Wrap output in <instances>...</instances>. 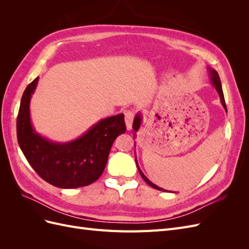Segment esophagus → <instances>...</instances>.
Returning a JSON list of instances; mask_svg holds the SVG:
<instances>
[{"label": "esophagus", "mask_w": 249, "mask_h": 249, "mask_svg": "<svg viewBox=\"0 0 249 249\" xmlns=\"http://www.w3.org/2000/svg\"><path fill=\"white\" fill-rule=\"evenodd\" d=\"M124 119H125V125H126V130L129 131L132 129V124H133V119H134V112L131 110H126L124 112Z\"/></svg>", "instance_id": "1"}]
</instances>
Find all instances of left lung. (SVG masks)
Masks as SVG:
<instances>
[{"label": "left lung", "instance_id": "1", "mask_svg": "<svg viewBox=\"0 0 249 249\" xmlns=\"http://www.w3.org/2000/svg\"><path fill=\"white\" fill-rule=\"evenodd\" d=\"M208 71H209L210 81H211V83H212V85L215 87V89L217 90L218 94H219V96H220V102H221V104H222V106H223V108H224L225 112H228L227 106H225V101H224V95H223V91H222V87H221V81H220L219 76H218V72H217L215 70H213V69H210V67H208ZM141 123H142V115L140 114V113H137V115L135 116V118H134V123H133V130H134V132H135V133H137V132H138V130L140 129ZM135 137H136V134H134V138H135ZM135 160H136V164H137V167H138V170H139L140 176L142 177V178L144 179L145 182H146L150 187H153L154 189L160 190V191H166V190H164L163 188L158 187L157 185H155L154 183L150 182V180H149V179H148L144 175H143V172L141 171V169H140V168H139V166H138L137 159H136V155H135Z\"/></svg>", "mask_w": 249, "mask_h": 249}]
</instances>
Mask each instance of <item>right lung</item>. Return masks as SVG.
<instances>
[{
	"mask_svg": "<svg viewBox=\"0 0 249 249\" xmlns=\"http://www.w3.org/2000/svg\"><path fill=\"white\" fill-rule=\"evenodd\" d=\"M38 77L22 94L17 120L18 145L32 168L42 179L62 189L84 187L99 178L106 167L113 142L126 130L124 115L100 120L70 142H54L37 133L30 116V101Z\"/></svg>",
	"mask_w": 249,
	"mask_h": 249,
	"instance_id": "obj_1",
	"label": "right lung"
}]
</instances>
